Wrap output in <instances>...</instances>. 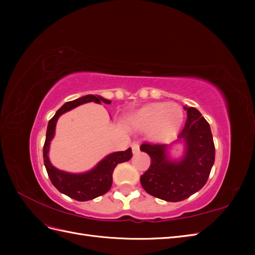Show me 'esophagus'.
Listing matches in <instances>:
<instances>
[{
    "label": "esophagus",
    "instance_id": "esophagus-1",
    "mask_svg": "<svg viewBox=\"0 0 255 255\" xmlns=\"http://www.w3.org/2000/svg\"><path fill=\"white\" fill-rule=\"evenodd\" d=\"M132 150H133L134 154L139 152V143H138V142H133L132 143Z\"/></svg>",
    "mask_w": 255,
    "mask_h": 255
}]
</instances>
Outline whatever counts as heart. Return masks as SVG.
Returning a JSON list of instances; mask_svg holds the SVG:
<instances>
[{
    "label": "heart",
    "mask_w": 255,
    "mask_h": 255,
    "mask_svg": "<svg viewBox=\"0 0 255 255\" xmlns=\"http://www.w3.org/2000/svg\"><path fill=\"white\" fill-rule=\"evenodd\" d=\"M183 112L174 103H154L138 111L130 122L136 129L150 130L154 139H164L182 125Z\"/></svg>",
    "instance_id": "b5f03b06"
}]
</instances>
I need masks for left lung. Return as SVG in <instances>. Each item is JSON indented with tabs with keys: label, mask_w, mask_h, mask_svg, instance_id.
Returning a JSON list of instances; mask_svg holds the SVG:
<instances>
[{
	"label": "left lung",
	"mask_w": 255,
	"mask_h": 255,
	"mask_svg": "<svg viewBox=\"0 0 255 255\" xmlns=\"http://www.w3.org/2000/svg\"><path fill=\"white\" fill-rule=\"evenodd\" d=\"M187 120L174 142H183L182 158H169V144L142 143L151 165L140 176V183L149 195L168 202H179L201 189L215 161V145L211 127L195 107H184Z\"/></svg>",
	"instance_id": "obj_1"
}]
</instances>
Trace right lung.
<instances>
[{
    "label": "right lung",
    "instance_id": "right-lung-1",
    "mask_svg": "<svg viewBox=\"0 0 255 255\" xmlns=\"http://www.w3.org/2000/svg\"><path fill=\"white\" fill-rule=\"evenodd\" d=\"M88 102H95L98 104L112 103L110 100L94 95L84 96L82 98L73 100V101L65 103L49 121L43 145V161L52 184L61 194L74 200H78V201H88V200H92L106 194L112 187L113 172L116 166L120 163H125V161L129 160L130 157L133 156L132 149L130 148L126 151L111 153L101 161H99L95 168L83 173L66 172L59 170V169L55 168L51 164L49 159L50 143L54 135H55V128L58 118L63 114L75 109L79 105Z\"/></svg>",
    "mask_w": 255,
    "mask_h": 255
}]
</instances>
